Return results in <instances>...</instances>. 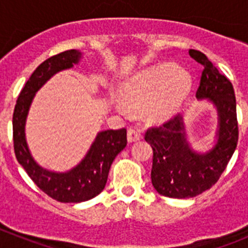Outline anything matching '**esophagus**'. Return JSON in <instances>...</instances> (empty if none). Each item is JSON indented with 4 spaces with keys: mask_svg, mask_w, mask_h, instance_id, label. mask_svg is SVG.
Listing matches in <instances>:
<instances>
[{
    "mask_svg": "<svg viewBox=\"0 0 248 248\" xmlns=\"http://www.w3.org/2000/svg\"><path fill=\"white\" fill-rule=\"evenodd\" d=\"M126 138H128L129 143H135V141L141 139V135L137 130H134V129H129L128 133H126Z\"/></svg>",
    "mask_w": 248,
    "mask_h": 248,
    "instance_id": "1",
    "label": "esophagus"
}]
</instances>
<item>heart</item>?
Instances as JSON below:
<instances>
[{
  "label": "heart",
  "instance_id": "obj_1",
  "mask_svg": "<svg viewBox=\"0 0 248 248\" xmlns=\"http://www.w3.org/2000/svg\"><path fill=\"white\" fill-rule=\"evenodd\" d=\"M192 87V77L185 68L161 63L138 72L125 83L122 98L111 103L119 114L128 117L130 109H140L144 119L156 124L180 110Z\"/></svg>",
  "mask_w": 248,
  "mask_h": 248
}]
</instances>
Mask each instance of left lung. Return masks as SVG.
Wrapping results in <instances>:
<instances>
[{
	"mask_svg": "<svg viewBox=\"0 0 248 248\" xmlns=\"http://www.w3.org/2000/svg\"><path fill=\"white\" fill-rule=\"evenodd\" d=\"M189 54L203 65L196 98L214 107L217 126L212 146L206 151L192 148L185 114L146 131L145 140L154 151L151 183L160 195L172 199L195 198L209 190L226 169L238 140L236 98L231 82L203 53L190 49Z\"/></svg>",
	"mask_w": 248,
	"mask_h": 248,
	"instance_id": "1",
	"label": "left lung"
}]
</instances>
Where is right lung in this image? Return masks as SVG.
Masks as SVG:
<instances>
[{
    "label": "right lung",
    "mask_w": 248,
    "mask_h": 248,
    "mask_svg": "<svg viewBox=\"0 0 248 248\" xmlns=\"http://www.w3.org/2000/svg\"><path fill=\"white\" fill-rule=\"evenodd\" d=\"M83 59V52L65 50L39 64L21 91L13 111V144L18 163L43 192L59 202H83L104 190L114 159L126 146V130L99 131L87 154L67 171H53L39 165L30 150L26 123L36 93L53 76L72 69Z\"/></svg>",
    "instance_id": "right-lung-1"
}]
</instances>
